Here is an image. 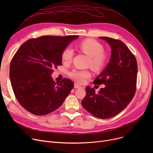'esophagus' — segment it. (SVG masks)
I'll return each mask as SVG.
<instances>
[{"instance_id":"1","label":"esophagus","mask_w":153,"mask_h":153,"mask_svg":"<svg viewBox=\"0 0 153 153\" xmlns=\"http://www.w3.org/2000/svg\"><path fill=\"white\" fill-rule=\"evenodd\" d=\"M74 87L76 88V89H78V88H82V87H81V85H79V84H77L76 83L74 84Z\"/></svg>"}]
</instances>
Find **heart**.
<instances>
[{"instance_id":"b5f03b06","label":"heart","mask_w":153,"mask_h":153,"mask_svg":"<svg viewBox=\"0 0 153 153\" xmlns=\"http://www.w3.org/2000/svg\"><path fill=\"white\" fill-rule=\"evenodd\" d=\"M79 50L89 56L87 66L93 70L99 72L105 66L107 61V55L103 51V47L101 43L93 39H87L78 45ZM74 51L71 47H66L61 54L62 61L65 64H70L73 59ZM69 76L76 82L82 84L87 79L91 77V71L73 69L68 74Z\"/></svg>"}]
</instances>
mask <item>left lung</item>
Here are the masks:
<instances>
[{"mask_svg": "<svg viewBox=\"0 0 153 153\" xmlns=\"http://www.w3.org/2000/svg\"><path fill=\"white\" fill-rule=\"evenodd\" d=\"M111 47L110 61L102 73L95 79L94 84H105L95 93L94 88L86 86L82 107L94 117L107 119L123 110L133 99L136 90L138 65L134 55L119 39L106 36Z\"/></svg>", "mask_w": 153, "mask_h": 153, "instance_id": "8db88e82", "label": "left lung"}]
</instances>
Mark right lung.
<instances>
[{"instance_id": "obj_1", "label": "right lung", "mask_w": 153, "mask_h": 153, "mask_svg": "<svg viewBox=\"0 0 153 153\" xmlns=\"http://www.w3.org/2000/svg\"><path fill=\"white\" fill-rule=\"evenodd\" d=\"M77 35L43 36L31 38L19 48L10 64V79L20 105L36 115L58 109L74 87L65 78L55 82L51 75L62 65L63 50Z\"/></svg>"}]
</instances>
